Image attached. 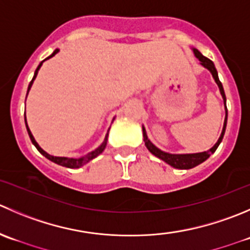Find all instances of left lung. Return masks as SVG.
<instances>
[{"mask_svg":"<svg viewBox=\"0 0 250 250\" xmlns=\"http://www.w3.org/2000/svg\"><path fill=\"white\" fill-rule=\"evenodd\" d=\"M193 51H194V55L197 56L198 60L202 62L203 66H204L205 68H208L210 72H211L212 77H214L215 82H216V84L219 85V88H220V91H221V95H222V98H224V100H225V105H226V96H225L224 88H222V84H221V82H220L219 76H217V71H216V68H215V66H214V62H212L211 60H209L208 57H205V56H203L202 53H200L198 50H195V48ZM226 125H227V107H226V117H225V123H224V129H222V133H221V135H220L217 143L214 145V146L211 147V149L209 150V151L198 152V154L174 155V154H168V152L161 151V150L157 149V147L155 146V145L152 144V143L150 142L149 139H147L146 132H145L144 128H143V137H144V142H145V145H146L147 150H149L151 154H154L155 156H157L159 159L164 160L165 162H167L168 165H171V166L174 167V168L188 169V168H193V167L198 166L199 164L204 162L205 160H207L208 157H209L210 155L212 154V152L216 151L217 146H219L220 143L222 142V138H224L225 130H226Z\"/></svg>","mask_w":250,"mask_h":250,"instance_id":"1","label":"left lung"}]
</instances>
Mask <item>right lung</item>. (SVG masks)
Wrapping results in <instances>:
<instances>
[{"mask_svg": "<svg viewBox=\"0 0 250 250\" xmlns=\"http://www.w3.org/2000/svg\"><path fill=\"white\" fill-rule=\"evenodd\" d=\"M57 52H58V50H55V51H53L52 55L48 56V57L46 58V60H48V58H51V57H52V56H55ZM43 61H45V60H43ZM43 61H42V62H43ZM42 62H41V63L39 64L38 68H36V71H35V73H34L33 79H31L30 84H29V86H28V93H29V90H30L31 84H33L34 79L36 78V74H38V72H39V69H40V67H41V64H42ZM26 95H28V94H26ZM24 118H25V115H24ZM25 125H26V120H25ZM26 130H28V134H29V137H30L31 143H33V144L35 145L36 149H38L39 151H40L41 154L43 155V156L47 157L48 160H51V161L55 162V164L61 165V166L68 167V168H79V167H82V166H83V165H85L86 162H89V161H90V160H93L94 157H96V156H98V155H100L101 152L104 151V149H105V147H106V144H107V137H108V132H107V134H106L105 140H104L103 144H101L100 146H99L96 150H94V151L89 152L88 155H84V156L79 157V159H68V157H57V156H52V155H48L47 152L43 151V150L41 149L40 146H39L38 143L35 142V139H34L33 134H31V132H30V129H29V128H28V125H26Z\"/></svg>", "mask_w": 250, "mask_h": 250, "instance_id": "obj_1", "label": "right lung"}]
</instances>
